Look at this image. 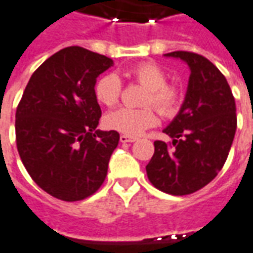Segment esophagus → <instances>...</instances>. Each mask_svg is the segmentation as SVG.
Segmentation results:
<instances>
[{"label":"esophagus","mask_w":253,"mask_h":253,"mask_svg":"<svg viewBox=\"0 0 253 253\" xmlns=\"http://www.w3.org/2000/svg\"><path fill=\"white\" fill-rule=\"evenodd\" d=\"M121 142L122 143H126V142H134V141H137V138L135 137H131V135H126V134H123L121 135Z\"/></svg>","instance_id":"esophagus-1"}]
</instances>
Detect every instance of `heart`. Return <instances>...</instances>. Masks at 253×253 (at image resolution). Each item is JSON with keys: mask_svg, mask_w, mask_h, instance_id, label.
I'll return each mask as SVG.
<instances>
[{"mask_svg": "<svg viewBox=\"0 0 253 253\" xmlns=\"http://www.w3.org/2000/svg\"><path fill=\"white\" fill-rule=\"evenodd\" d=\"M130 77L148 89L143 97V104H153L163 115L173 114L180 104V90L175 85L167 84V74L154 63H141L127 72ZM122 94V81L116 74H104L94 85V96L100 104L114 107ZM157 123V115L152 107L128 108L122 107L107 114L105 127L111 130L138 135Z\"/></svg>", "mask_w": 253, "mask_h": 253, "instance_id": "obj_1", "label": "heart"}]
</instances>
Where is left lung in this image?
<instances>
[{
	"label": "left lung",
	"mask_w": 253,
	"mask_h": 253,
	"mask_svg": "<svg viewBox=\"0 0 253 253\" xmlns=\"http://www.w3.org/2000/svg\"><path fill=\"white\" fill-rule=\"evenodd\" d=\"M191 70L184 103L164 128L172 142H154L146 173L156 188L188 195L209 184L222 169L237 128L236 103L226 78L207 58L173 51Z\"/></svg>",
	"instance_id": "1"
}]
</instances>
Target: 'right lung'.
Returning a JSON list of instances; mask_svg holds the SVG:
<instances>
[{
	"mask_svg": "<svg viewBox=\"0 0 253 253\" xmlns=\"http://www.w3.org/2000/svg\"><path fill=\"white\" fill-rule=\"evenodd\" d=\"M112 59L78 46L46 59L31 76L16 111V143L25 169L42 190L65 202L83 201L104 183L115 130L100 131L94 96Z\"/></svg>",
	"mask_w": 253,
	"mask_h": 253,
	"instance_id": "right-lung-1",
	"label": "right lung"
}]
</instances>
